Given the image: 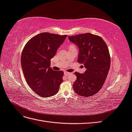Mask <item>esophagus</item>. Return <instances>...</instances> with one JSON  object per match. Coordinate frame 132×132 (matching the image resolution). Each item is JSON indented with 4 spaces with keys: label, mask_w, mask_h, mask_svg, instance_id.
I'll return each mask as SVG.
<instances>
[{
    "label": "esophagus",
    "mask_w": 132,
    "mask_h": 132,
    "mask_svg": "<svg viewBox=\"0 0 132 132\" xmlns=\"http://www.w3.org/2000/svg\"><path fill=\"white\" fill-rule=\"evenodd\" d=\"M70 73H68V72H64V75H65V76H68V75H70Z\"/></svg>",
    "instance_id": "34e87169"
}]
</instances>
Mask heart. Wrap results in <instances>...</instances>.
Listing matches in <instances>:
<instances>
[{
  "mask_svg": "<svg viewBox=\"0 0 132 132\" xmlns=\"http://www.w3.org/2000/svg\"><path fill=\"white\" fill-rule=\"evenodd\" d=\"M69 48H75V47L74 45H73V44H71V45H69Z\"/></svg>",
  "mask_w": 132,
  "mask_h": 132,
  "instance_id": "b5f03b06",
  "label": "heart"
}]
</instances>
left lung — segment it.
<instances>
[{
  "mask_svg": "<svg viewBox=\"0 0 132 132\" xmlns=\"http://www.w3.org/2000/svg\"><path fill=\"white\" fill-rule=\"evenodd\" d=\"M68 38L78 47V62L86 68L84 74L74 73L77 79L73 89L80 96H91L102 88L109 73L111 57L107 46L100 36L90 33L69 36Z\"/></svg>",
  "mask_w": 132,
  "mask_h": 132,
  "instance_id": "obj_1",
  "label": "left lung"
}]
</instances>
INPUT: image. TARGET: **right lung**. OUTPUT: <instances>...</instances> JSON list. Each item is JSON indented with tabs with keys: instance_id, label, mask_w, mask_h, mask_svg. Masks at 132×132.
Masks as SVG:
<instances>
[{
	"instance_id": "obj_1",
	"label": "right lung",
	"mask_w": 132,
	"mask_h": 132,
	"mask_svg": "<svg viewBox=\"0 0 132 132\" xmlns=\"http://www.w3.org/2000/svg\"><path fill=\"white\" fill-rule=\"evenodd\" d=\"M67 36L41 33L31 38L23 48L21 57L23 75L31 89L41 97L52 96L59 91L64 72L51 68V59Z\"/></svg>"
}]
</instances>
